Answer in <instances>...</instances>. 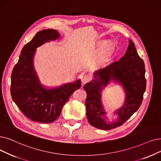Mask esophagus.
Here are the masks:
<instances>
[{"instance_id":"1","label":"esophagus","mask_w":161,"mask_h":161,"mask_svg":"<svg viewBox=\"0 0 161 161\" xmlns=\"http://www.w3.org/2000/svg\"><path fill=\"white\" fill-rule=\"evenodd\" d=\"M91 80V77L88 75H85L81 76V82L82 84H86V83H87Z\"/></svg>"}]
</instances>
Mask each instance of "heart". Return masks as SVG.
<instances>
[{"label": "heart", "mask_w": 161, "mask_h": 161, "mask_svg": "<svg viewBox=\"0 0 161 161\" xmlns=\"http://www.w3.org/2000/svg\"><path fill=\"white\" fill-rule=\"evenodd\" d=\"M109 49H110V44L108 43V44L106 45V46H105L104 47H103V49L102 50V55H105L108 52V51L109 50Z\"/></svg>", "instance_id": "1"}]
</instances>
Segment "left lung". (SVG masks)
<instances>
[{"label": "left lung", "mask_w": 161, "mask_h": 161, "mask_svg": "<svg viewBox=\"0 0 161 161\" xmlns=\"http://www.w3.org/2000/svg\"><path fill=\"white\" fill-rule=\"evenodd\" d=\"M125 54L119 61L113 62L94 72V79L84 86L86 92V116L91 125L98 129L108 130L123 125L140 107L146 89L145 69L143 60L139 56L134 43L130 40ZM110 80L121 83L125 88L126 103L116 113L118 121L107 124L103 119L101 104V92Z\"/></svg>", "instance_id": "1"}]
</instances>
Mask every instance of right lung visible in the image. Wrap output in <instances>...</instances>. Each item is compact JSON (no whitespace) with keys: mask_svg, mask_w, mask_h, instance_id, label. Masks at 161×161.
I'll use <instances>...</instances> for the list:
<instances>
[{"mask_svg":"<svg viewBox=\"0 0 161 161\" xmlns=\"http://www.w3.org/2000/svg\"><path fill=\"white\" fill-rule=\"evenodd\" d=\"M59 37V34L53 29L37 32L24 46L19 60L12 70V98L25 116L34 121L48 124L57 119L70 96L81 86L79 80L55 89L46 90L39 83L33 67L36 48Z\"/></svg>","mask_w":161,"mask_h":161,"instance_id":"1","label":"right lung"}]
</instances>
